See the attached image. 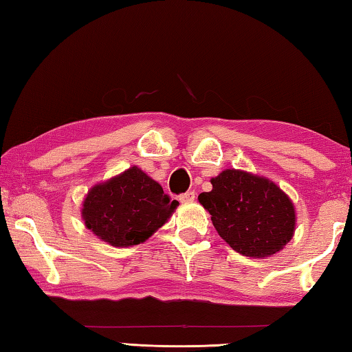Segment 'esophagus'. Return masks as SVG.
<instances>
[{"label": "esophagus", "instance_id": "1", "mask_svg": "<svg viewBox=\"0 0 352 352\" xmlns=\"http://www.w3.org/2000/svg\"><path fill=\"white\" fill-rule=\"evenodd\" d=\"M195 200V192L194 190H188V192H184L180 195V201L182 204H190V201Z\"/></svg>", "mask_w": 352, "mask_h": 352}]
</instances>
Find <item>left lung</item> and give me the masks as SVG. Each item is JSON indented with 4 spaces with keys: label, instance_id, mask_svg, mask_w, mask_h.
<instances>
[{
    "label": "left lung",
    "instance_id": "left-lung-1",
    "mask_svg": "<svg viewBox=\"0 0 352 352\" xmlns=\"http://www.w3.org/2000/svg\"><path fill=\"white\" fill-rule=\"evenodd\" d=\"M211 192L199 201L214 228L237 253L267 258L287 243L295 230V210L275 183L243 170L226 169L212 178Z\"/></svg>",
    "mask_w": 352,
    "mask_h": 352
}]
</instances>
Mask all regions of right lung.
<instances>
[{
  "label": "right lung",
  "mask_w": 352,
  "mask_h": 352,
  "mask_svg": "<svg viewBox=\"0 0 352 352\" xmlns=\"http://www.w3.org/2000/svg\"><path fill=\"white\" fill-rule=\"evenodd\" d=\"M163 188L138 168H130L96 184L83 201L88 230L115 247H129L151 237L177 208Z\"/></svg>",
  "instance_id": "right-lung-1"
}]
</instances>
